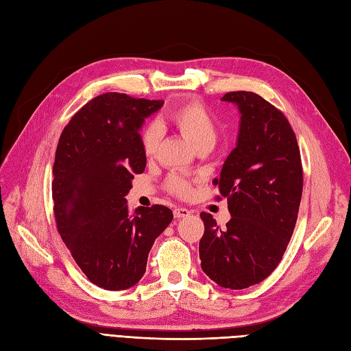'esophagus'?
I'll use <instances>...</instances> for the list:
<instances>
[{
  "instance_id": "1",
  "label": "esophagus",
  "mask_w": 351,
  "mask_h": 351,
  "mask_svg": "<svg viewBox=\"0 0 351 351\" xmlns=\"http://www.w3.org/2000/svg\"><path fill=\"white\" fill-rule=\"evenodd\" d=\"M189 215H191V211H189L184 206H178L174 210L176 219H184V217H189Z\"/></svg>"
}]
</instances>
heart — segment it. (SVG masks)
<instances>
[{
    "label": "heart",
    "instance_id": "b5f03b06",
    "mask_svg": "<svg viewBox=\"0 0 351 351\" xmlns=\"http://www.w3.org/2000/svg\"><path fill=\"white\" fill-rule=\"evenodd\" d=\"M165 121L174 125L197 149L201 146H214L219 136V125L201 101H186L165 115ZM160 143V130L155 124H147L140 131V145L146 156H154ZM167 189L178 196L191 192V183L184 177L171 176L167 180Z\"/></svg>",
    "mask_w": 351,
    "mask_h": 351
}]
</instances>
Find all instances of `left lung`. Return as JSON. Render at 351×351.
Masks as SVG:
<instances>
[{
  "label": "left lung",
  "instance_id": "8db88e82",
  "mask_svg": "<svg viewBox=\"0 0 351 351\" xmlns=\"http://www.w3.org/2000/svg\"><path fill=\"white\" fill-rule=\"evenodd\" d=\"M221 100L236 103L242 115L238 145L214 180L232 219L221 229L211 214L201 213L199 258L217 285L245 289L266 279L287 251L302 195V165L295 132L278 108L251 91L226 93Z\"/></svg>",
  "mask_w": 351,
  "mask_h": 351
}]
</instances>
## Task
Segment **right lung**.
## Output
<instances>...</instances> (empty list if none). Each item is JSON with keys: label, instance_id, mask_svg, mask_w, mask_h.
<instances>
[{"label": "right lung", "instance_id": "right-lung-1", "mask_svg": "<svg viewBox=\"0 0 351 351\" xmlns=\"http://www.w3.org/2000/svg\"><path fill=\"white\" fill-rule=\"evenodd\" d=\"M162 100L121 93L94 97L62 131L53 167L58 230L90 282L121 291L143 278L147 255L173 221L164 205L138 206L130 215L125 195L146 168L140 128Z\"/></svg>", "mask_w": 351, "mask_h": 351}]
</instances>
